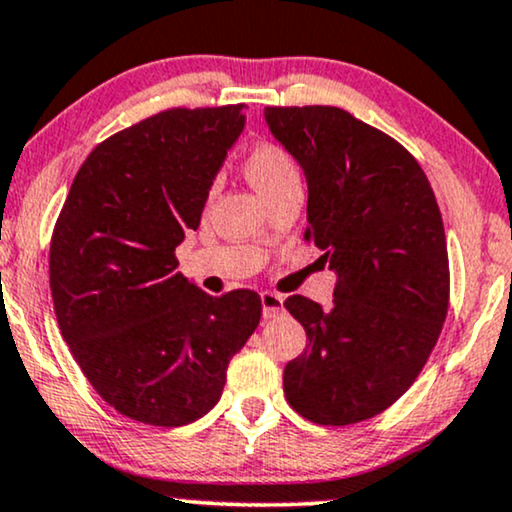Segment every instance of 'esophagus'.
I'll return each instance as SVG.
<instances>
[{
	"mask_svg": "<svg viewBox=\"0 0 512 512\" xmlns=\"http://www.w3.org/2000/svg\"><path fill=\"white\" fill-rule=\"evenodd\" d=\"M261 305H263L265 320H270V317H277V315L284 313V298H282V294H275V291H263Z\"/></svg>",
	"mask_w": 512,
	"mask_h": 512,
	"instance_id": "34e87169",
	"label": "esophagus"
}]
</instances>
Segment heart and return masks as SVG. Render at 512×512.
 Segmentation results:
<instances>
[{
    "instance_id": "heart-1",
    "label": "heart",
    "mask_w": 512,
    "mask_h": 512,
    "mask_svg": "<svg viewBox=\"0 0 512 512\" xmlns=\"http://www.w3.org/2000/svg\"><path fill=\"white\" fill-rule=\"evenodd\" d=\"M244 171H247L249 181L256 185V190L265 199H270L284 185L301 181V171H298L289 150L268 141L254 145L247 152V157H244Z\"/></svg>"
}]
</instances>
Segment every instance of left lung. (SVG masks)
<instances>
[{"label": "left lung", "mask_w": 512, "mask_h": 512, "mask_svg": "<svg viewBox=\"0 0 512 512\" xmlns=\"http://www.w3.org/2000/svg\"><path fill=\"white\" fill-rule=\"evenodd\" d=\"M265 122L308 181L305 242L338 272L334 303L289 296L308 348L284 395L320 426L386 411L426 367L449 310V256L435 192L414 155L334 105H268Z\"/></svg>", "instance_id": "left-lung-1"}]
</instances>
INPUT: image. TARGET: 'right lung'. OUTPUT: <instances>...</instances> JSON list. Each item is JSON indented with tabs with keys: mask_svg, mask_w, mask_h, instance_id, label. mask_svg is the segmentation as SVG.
I'll use <instances>...</instances> for the list:
<instances>
[{
	"mask_svg": "<svg viewBox=\"0 0 512 512\" xmlns=\"http://www.w3.org/2000/svg\"><path fill=\"white\" fill-rule=\"evenodd\" d=\"M242 110L169 108L105 138L53 225L58 327L96 393L131 421L176 428L207 414L261 320L256 291L209 296L176 258L244 129Z\"/></svg>",
	"mask_w": 512,
	"mask_h": 512,
	"instance_id": "right-lung-1",
	"label": "right lung"
}]
</instances>
